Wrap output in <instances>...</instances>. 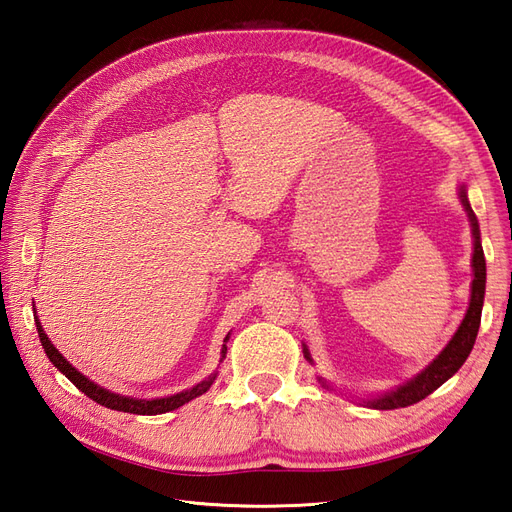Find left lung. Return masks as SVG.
<instances>
[{"label":"left lung","instance_id":"left-lung-1","mask_svg":"<svg viewBox=\"0 0 512 512\" xmlns=\"http://www.w3.org/2000/svg\"><path fill=\"white\" fill-rule=\"evenodd\" d=\"M461 203L466 207L470 222H472V235H474V254H472V267H474V280H472V297H470V307L468 314L463 318L461 327L457 329V333L453 335L451 342L442 350V354L433 361L425 371H421L416 378H412L410 382H406L404 386H399L397 391L384 395L380 399L367 401L371 408L376 410H395V408H406L416 404V401L425 399L427 395H431L436 389L455 376L459 367L466 363V359L470 356L476 335H478V327H480V312H483V301H485V282H487V269H485V254H483V245H480V232H478V222L476 215L468 203L466 190H461ZM305 359H309V352L305 350Z\"/></svg>","mask_w":512,"mask_h":512}]
</instances>
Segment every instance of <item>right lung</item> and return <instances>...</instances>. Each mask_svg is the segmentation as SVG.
Segmentation results:
<instances>
[{"mask_svg": "<svg viewBox=\"0 0 512 512\" xmlns=\"http://www.w3.org/2000/svg\"><path fill=\"white\" fill-rule=\"evenodd\" d=\"M36 329H38L40 344H42L46 356H49L51 363L61 371V374H64V376L76 386V389H79L81 393H85L89 399H94L96 404H100V406H104V408H111V410L130 412V414H147V416H151V414H164V412L175 410V408H179V406H183V404H188L190 399H194V397H198V395L207 393L209 386H211L213 380H215V374H213V376H209L205 382H200V384L192 386L190 391H183V393L170 395V397H162V399H132V397H121V395H115V393H111V391L102 389V386H98V384H94V382H89L83 374H79V371H76V369L64 359V356H61V354L57 352V348L49 342V337H46L44 329L40 327L38 318H36ZM224 356H226V346L222 348V359H224Z\"/></svg>", "mask_w": 512, "mask_h": 512, "instance_id": "obj_1", "label": "right lung"}]
</instances>
